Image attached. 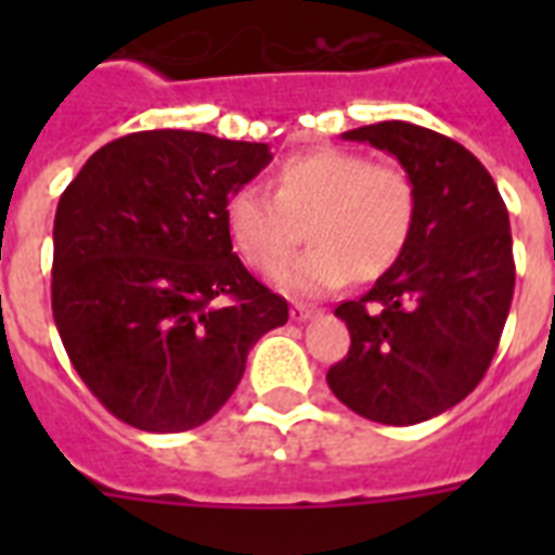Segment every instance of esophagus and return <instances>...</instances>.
Here are the masks:
<instances>
[{
  "label": "esophagus",
  "instance_id": "34e87169",
  "mask_svg": "<svg viewBox=\"0 0 555 555\" xmlns=\"http://www.w3.org/2000/svg\"><path fill=\"white\" fill-rule=\"evenodd\" d=\"M313 313H317V308H313V305H305V302H294V305H291V320H294V322L311 320Z\"/></svg>",
  "mask_w": 555,
  "mask_h": 555
}]
</instances>
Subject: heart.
<instances>
[{
	"label": "heart",
	"instance_id": "1",
	"mask_svg": "<svg viewBox=\"0 0 555 555\" xmlns=\"http://www.w3.org/2000/svg\"><path fill=\"white\" fill-rule=\"evenodd\" d=\"M414 216L417 192L403 167L331 146L282 160L276 192L244 184L224 204L227 233L256 270L284 260L306 224L312 247L273 271L282 291L305 296L337 291L351 276H383L405 250Z\"/></svg>",
	"mask_w": 555,
	"mask_h": 555
}]
</instances>
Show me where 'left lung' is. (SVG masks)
Returning a JSON list of instances; mask_svg holds the SVG:
<instances>
[{
  "label": "left lung",
  "instance_id": "8db88e82",
  "mask_svg": "<svg viewBox=\"0 0 555 555\" xmlns=\"http://www.w3.org/2000/svg\"><path fill=\"white\" fill-rule=\"evenodd\" d=\"M343 138L400 160L417 216L400 259L337 305L351 348L328 386L369 421L412 426L461 403L490 369L516 287L509 216L481 160L447 134L383 120Z\"/></svg>",
  "mask_w": 555,
  "mask_h": 555
}]
</instances>
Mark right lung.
I'll return each mask as SVG.
<instances>
[{
	"instance_id": "right-lung-1",
	"label": "right lung",
	"mask_w": 555,
	"mask_h": 555,
	"mask_svg": "<svg viewBox=\"0 0 555 555\" xmlns=\"http://www.w3.org/2000/svg\"><path fill=\"white\" fill-rule=\"evenodd\" d=\"M270 164L268 143L152 129L106 143L54 218L51 311L89 391L143 431L207 423L287 302L247 273L227 195Z\"/></svg>"
}]
</instances>
